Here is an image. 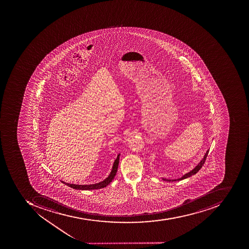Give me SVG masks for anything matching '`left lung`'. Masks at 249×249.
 <instances>
[{"mask_svg": "<svg viewBox=\"0 0 249 249\" xmlns=\"http://www.w3.org/2000/svg\"><path fill=\"white\" fill-rule=\"evenodd\" d=\"M209 150H207V152L205 154L204 157L202 159L201 161L197 164V165L192 170V171H190L188 173L185 174V175H183L181 178L178 179H174V180H171V179H166L162 178V180H166V181H178V180H183V179L187 178L189 177L192 176V175H195V174L197 173L198 171L200 170V168L203 167V164H204L205 160H206V159H207V155H208Z\"/></svg>", "mask_w": 249, "mask_h": 249, "instance_id": "1", "label": "left lung"}]
</instances>
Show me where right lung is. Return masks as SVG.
<instances>
[{
    "mask_svg": "<svg viewBox=\"0 0 249 249\" xmlns=\"http://www.w3.org/2000/svg\"><path fill=\"white\" fill-rule=\"evenodd\" d=\"M120 155H117V158L113 163V168H112L111 172L109 174V176L105 180L103 181L99 182V183H94V184H89V185H78V184H73V183H66V182L62 181L65 183L66 185L71 187V188L75 189V190H82V191H89V190H98V189L104 188L106 187L110 182L114 178L115 175L117 174V168H118L119 161H120Z\"/></svg>",
    "mask_w": 249,
    "mask_h": 249,
    "instance_id": "1",
    "label": "right lung"
}]
</instances>
